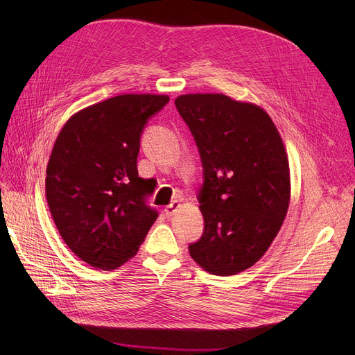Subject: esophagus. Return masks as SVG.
Masks as SVG:
<instances>
[{
    "mask_svg": "<svg viewBox=\"0 0 355 355\" xmlns=\"http://www.w3.org/2000/svg\"><path fill=\"white\" fill-rule=\"evenodd\" d=\"M178 207H180V202H178V201H173V202L170 204V206L165 207V210H164V211H165V216H166V217H171V216L178 210Z\"/></svg>",
    "mask_w": 355,
    "mask_h": 355,
    "instance_id": "esophagus-1",
    "label": "esophagus"
}]
</instances>
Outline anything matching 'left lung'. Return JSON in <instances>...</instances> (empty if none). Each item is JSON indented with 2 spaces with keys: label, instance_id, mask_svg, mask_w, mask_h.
I'll use <instances>...</instances> for the list:
<instances>
[{
  "label": "left lung",
  "instance_id": "obj_1",
  "mask_svg": "<svg viewBox=\"0 0 355 355\" xmlns=\"http://www.w3.org/2000/svg\"><path fill=\"white\" fill-rule=\"evenodd\" d=\"M175 106L204 170V233L189 252L211 275H237L268 252L286 217L291 173L284 141L268 112L250 102L189 93Z\"/></svg>",
  "mask_w": 355,
  "mask_h": 355
}]
</instances>
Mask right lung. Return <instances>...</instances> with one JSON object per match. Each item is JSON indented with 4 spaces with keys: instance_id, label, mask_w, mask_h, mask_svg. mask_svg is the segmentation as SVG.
Masks as SVG:
<instances>
[{
    "instance_id": "1",
    "label": "right lung",
    "mask_w": 355,
    "mask_h": 355,
    "mask_svg": "<svg viewBox=\"0 0 355 355\" xmlns=\"http://www.w3.org/2000/svg\"><path fill=\"white\" fill-rule=\"evenodd\" d=\"M166 95L126 93L76 112L46 170L47 204L67 248L102 270L134 257L158 213L145 204L154 180L138 177L141 132Z\"/></svg>"
}]
</instances>
